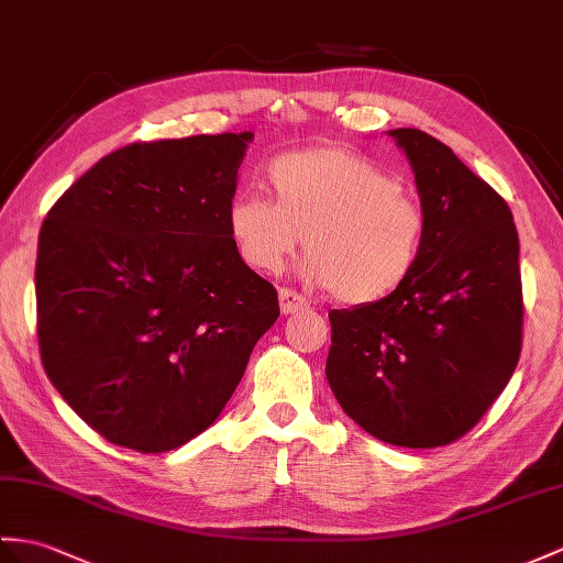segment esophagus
<instances>
[{"label": "esophagus", "mask_w": 563, "mask_h": 563, "mask_svg": "<svg viewBox=\"0 0 563 563\" xmlns=\"http://www.w3.org/2000/svg\"><path fill=\"white\" fill-rule=\"evenodd\" d=\"M279 308H282L284 314H294V312L308 310L310 306H308V300L300 296V294H296L291 289H279Z\"/></svg>", "instance_id": "obj_1"}]
</instances>
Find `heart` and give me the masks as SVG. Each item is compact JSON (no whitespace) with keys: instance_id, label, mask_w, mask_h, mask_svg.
<instances>
[{"instance_id":"1","label":"heart","mask_w":563,"mask_h":563,"mask_svg":"<svg viewBox=\"0 0 563 563\" xmlns=\"http://www.w3.org/2000/svg\"><path fill=\"white\" fill-rule=\"evenodd\" d=\"M274 200L239 196L227 227L241 260L255 272L279 269L306 241L298 272L346 306L396 294L416 272L428 217L399 178L344 147H314L274 159Z\"/></svg>"}]
</instances>
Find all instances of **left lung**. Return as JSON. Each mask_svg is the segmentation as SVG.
Masks as SVG:
<instances>
[{"label": "left lung", "instance_id": "1", "mask_svg": "<svg viewBox=\"0 0 563 563\" xmlns=\"http://www.w3.org/2000/svg\"><path fill=\"white\" fill-rule=\"evenodd\" d=\"M428 217L416 272L369 306L332 310L327 382L379 442H456L509 385L523 336L518 231L509 205L451 147L394 129Z\"/></svg>", "mask_w": 563, "mask_h": 563}]
</instances>
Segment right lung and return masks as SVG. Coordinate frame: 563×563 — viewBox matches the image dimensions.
Returning a JSON list of instances; mask_svg holds the SVG:
<instances>
[{
    "instance_id": "right-lung-1",
    "label": "right lung",
    "mask_w": 563,
    "mask_h": 563,
    "mask_svg": "<svg viewBox=\"0 0 563 563\" xmlns=\"http://www.w3.org/2000/svg\"><path fill=\"white\" fill-rule=\"evenodd\" d=\"M249 143L251 131L126 145L47 212L40 358L107 442L162 454L208 430L279 318L227 227Z\"/></svg>"
}]
</instances>
